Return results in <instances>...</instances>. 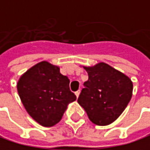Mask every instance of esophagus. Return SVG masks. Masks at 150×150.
Wrapping results in <instances>:
<instances>
[{"mask_svg":"<svg viewBox=\"0 0 150 150\" xmlns=\"http://www.w3.org/2000/svg\"><path fill=\"white\" fill-rule=\"evenodd\" d=\"M80 93H81V91H80V90H79V91H77L76 93H75V95L77 96V98L80 96Z\"/></svg>","mask_w":150,"mask_h":150,"instance_id":"1","label":"esophagus"}]
</instances>
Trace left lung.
Returning <instances> with one entry per match:
<instances>
[{
    "instance_id": "1",
    "label": "left lung",
    "mask_w": 150,
    "mask_h": 150,
    "mask_svg": "<svg viewBox=\"0 0 150 150\" xmlns=\"http://www.w3.org/2000/svg\"><path fill=\"white\" fill-rule=\"evenodd\" d=\"M89 79L78 103L97 125H108L121 115L133 94L131 79L104 62L82 66Z\"/></svg>"
}]
</instances>
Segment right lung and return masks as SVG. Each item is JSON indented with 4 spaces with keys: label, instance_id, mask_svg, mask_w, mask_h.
<instances>
[{
    "label": "right lung",
    "instance_id": "add662e5",
    "mask_svg": "<svg viewBox=\"0 0 150 150\" xmlns=\"http://www.w3.org/2000/svg\"><path fill=\"white\" fill-rule=\"evenodd\" d=\"M23 107L35 122L46 127L59 123L76 95L69 90V80L59 67L47 61L35 64L17 82Z\"/></svg>",
    "mask_w": 150,
    "mask_h": 150
}]
</instances>
